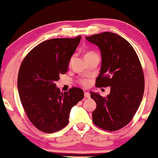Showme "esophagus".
<instances>
[{"instance_id": "esophagus-1", "label": "esophagus", "mask_w": 158, "mask_h": 158, "mask_svg": "<svg viewBox=\"0 0 158 158\" xmlns=\"http://www.w3.org/2000/svg\"><path fill=\"white\" fill-rule=\"evenodd\" d=\"M84 97H85V98H90V94L89 93V92H85V93H84Z\"/></svg>"}]
</instances>
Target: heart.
Segmentation results:
<instances>
[{"mask_svg":"<svg viewBox=\"0 0 158 158\" xmlns=\"http://www.w3.org/2000/svg\"><path fill=\"white\" fill-rule=\"evenodd\" d=\"M94 54V52H88L86 54V55H88V54ZM81 84H82L83 86H85V87H87V86L90 84V81L87 79H83L81 81Z\"/></svg>","mask_w":158,"mask_h":158,"instance_id":"b5f03b06","label":"heart"}]
</instances>
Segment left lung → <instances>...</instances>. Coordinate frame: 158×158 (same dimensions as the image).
<instances>
[{"instance_id":"8db88e82","label":"left lung","mask_w":158,"mask_h":158,"mask_svg":"<svg viewBox=\"0 0 158 158\" xmlns=\"http://www.w3.org/2000/svg\"><path fill=\"white\" fill-rule=\"evenodd\" d=\"M85 38L101 51L96 87H110L106 98L90 92L97 104L93 122L108 131L119 130L131 121L141 102L144 91L141 64L131 44L118 34L104 32Z\"/></svg>"}]
</instances>
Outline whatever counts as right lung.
I'll list each match as a JSON object with an SVG mask.
<instances>
[{
    "instance_id": "add662e5",
    "label": "right lung",
    "mask_w": 158,
    "mask_h": 158,
    "mask_svg": "<svg viewBox=\"0 0 158 158\" xmlns=\"http://www.w3.org/2000/svg\"><path fill=\"white\" fill-rule=\"evenodd\" d=\"M54 38L33 48L22 61L18 73L20 99L28 119L38 130L53 133L69 122L71 108L84 98V91L72 87L61 93L55 82L68 71L70 60L81 41Z\"/></svg>"
}]
</instances>
